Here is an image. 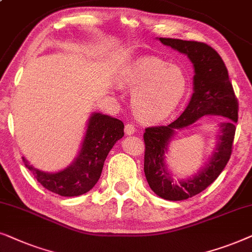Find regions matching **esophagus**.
<instances>
[{
    "mask_svg": "<svg viewBox=\"0 0 252 252\" xmlns=\"http://www.w3.org/2000/svg\"><path fill=\"white\" fill-rule=\"evenodd\" d=\"M135 130H136V127L135 125H133L132 123H128L125 125V133L127 135H132V134L135 133Z\"/></svg>",
    "mask_w": 252,
    "mask_h": 252,
    "instance_id": "esophagus-1",
    "label": "esophagus"
}]
</instances>
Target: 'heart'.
Instances as JSON below:
<instances>
[{
  "instance_id": "obj_1",
  "label": "heart",
  "mask_w": 252,
  "mask_h": 252,
  "mask_svg": "<svg viewBox=\"0 0 252 252\" xmlns=\"http://www.w3.org/2000/svg\"><path fill=\"white\" fill-rule=\"evenodd\" d=\"M119 81L124 87L135 91L133 109L147 122L167 118L182 102L189 87L184 68L157 57L141 58L126 65Z\"/></svg>"
}]
</instances>
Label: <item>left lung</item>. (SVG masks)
Listing matches in <instances>:
<instances>
[{"label": "left lung", "instance_id": "1", "mask_svg": "<svg viewBox=\"0 0 252 252\" xmlns=\"http://www.w3.org/2000/svg\"><path fill=\"white\" fill-rule=\"evenodd\" d=\"M164 46L187 55L194 66L192 93L187 108L167 126L146 128L144 174L151 190L167 201H184L199 194L219 177L228 163L237 123L239 104L221 57L206 43L179 39H158ZM203 115H221L215 150L204 167L189 178L174 181L164 163L168 146L178 130L187 128Z\"/></svg>", "mask_w": 252, "mask_h": 252}]
</instances>
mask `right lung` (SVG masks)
Here are the masks:
<instances>
[{
    "label": "right lung",
    "mask_w": 252,
    "mask_h": 252,
    "mask_svg": "<svg viewBox=\"0 0 252 252\" xmlns=\"http://www.w3.org/2000/svg\"><path fill=\"white\" fill-rule=\"evenodd\" d=\"M124 136L122 120L101 112H93L74 160L58 172L35 168L23 157L25 166L48 190L65 197L79 196L91 190L101 177L106 156L117 141Z\"/></svg>",
    "instance_id": "1"
}]
</instances>
